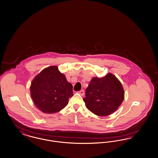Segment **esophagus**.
I'll return each instance as SVG.
<instances>
[{
	"instance_id": "34e87169",
	"label": "esophagus",
	"mask_w": 158,
	"mask_h": 158,
	"mask_svg": "<svg viewBox=\"0 0 158 158\" xmlns=\"http://www.w3.org/2000/svg\"><path fill=\"white\" fill-rule=\"evenodd\" d=\"M78 93L80 94L81 96H84V90H80V91H78Z\"/></svg>"
}]
</instances>
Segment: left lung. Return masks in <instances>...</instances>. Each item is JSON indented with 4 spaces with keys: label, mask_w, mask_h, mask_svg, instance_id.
I'll return each mask as SVG.
<instances>
[{
    "label": "left lung",
    "mask_w": 158,
    "mask_h": 158,
    "mask_svg": "<svg viewBox=\"0 0 158 158\" xmlns=\"http://www.w3.org/2000/svg\"><path fill=\"white\" fill-rule=\"evenodd\" d=\"M124 99V91L119 80L111 73L102 78L91 79L83 99L87 108L94 114L106 116L114 113Z\"/></svg>",
    "instance_id": "8db88e82"
}]
</instances>
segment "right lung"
<instances>
[{"label": "right lung", "instance_id": "right-lung-1", "mask_svg": "<svg viewBox=\"0 0 158 158\" xmlns=\"http://www.w3.org/2000/svg\"><path fill=\"white\" fill-rule=\"evenodd\" d=\"M30 93L36 107L45 114L59 112L73 96L72 84L56 66L48 67L34 77Z\"/></svg>", "mask_w": 158, "mask_h": 158}]
</instances>
